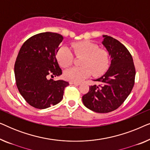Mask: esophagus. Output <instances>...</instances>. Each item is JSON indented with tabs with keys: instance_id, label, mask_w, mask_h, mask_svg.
I'll return each instance as SVG.
<instances>
[{
	"instance_id": "34e87169",
	"label": "esophagus",
	"mask_w": 150,
	"mask_h": 150,
	"mask_svg": "<svg viewBox=\"0 0 150 150\" xmlns=\"http://www.w3.org/2000/svg\"><path fill=\"white\" fill-rule=\"evenodd\" d=\"M69 83H70L71 85H76V86L81 85V83H76V82H72V81L69 82Z\"/></svg>"
}]
</instances>
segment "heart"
Here are the masks:
<instances>
[{
	"mask_svg": "<svg viewBox=\"0 0 150 150\" xmlns=\"http://www.w3.org/2000/svg\"><path fill=\"white\" fill-rule=\"evenodd\" d=\"M71 49L76 56H84L81 61L82 67H73L67 69L65 76L72 82L83 81L91 74L94 76L102 75L108 67L109 54L106 50L99 49L97 44L89 41L76 42L71 44ZM57 58L60 65L67 67L72 64L74 54L67 46L59 48Z\"/></svg>",
	"mask_w": 150,
	"mask_h": 150,
	"instance_id": "1",
	"label": "heart"
}]
</instances>
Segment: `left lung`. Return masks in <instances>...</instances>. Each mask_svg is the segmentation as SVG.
<instances>
[{"instance_id": "obj_1", "label": "left lung", "mask_w": 150, "mask_h": 150, "mask_svg": "<svg viewBox=\"0 0 150 150\" xmlns=\"http://www.w3.org/2000/svg\"><path fill=\"white\" fill-rule=\"evenodd\" d=\"M102 37V45L111 59L110 67L102 76L93 80L100 84L89 86L82 100L89 109L106 113L120 107L128 98L134 87L136 71L128 49L112 37Z\"/></svg>"}]
</instances>
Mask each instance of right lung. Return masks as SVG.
I'll return each instance as SVG.
<instances>
[{"mask_svg":"<svg viewBox=\"0 0 150 150\" xmlns=\"http://www.w3.org/2000/svg\"><path fill=\"white\" fill-rule=\"evenodd\" d=\"M61 35L46 32L28 39L18 52L14 66L16 85L28 104L39 109L50 107L63 99L69 83L50 76L62 74L56 59Z\"/></svg>","mask_w":150,"mask_h":150,"instance_id":"add662e5","label":"right lung"}]
</instances>
